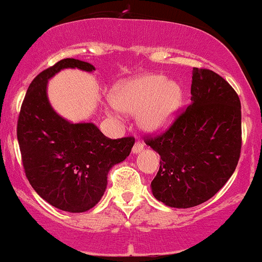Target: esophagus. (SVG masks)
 <instances>
[{
	"label": "esophagus",
	"instance_id": "1",
	"mask_svg": "<svg viewBox=\"0 0 262 262\" xmlns=\"http://www.w3.org/2000/svg\"><path fill=\"white\" fill-rule=\"evenodd\" d=\"M143 149H144V145H143V143H141V141H135V144H134V146H133V154H138V152H140V151H143Z\"/></svg>",
	"mask_w": 262,
	"mask_h": 262
}]
</instances>
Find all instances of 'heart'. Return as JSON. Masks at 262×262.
Listing matches in <instances>:
<instances>
[{
    "mask_svg": "<svg viewBox=\"0 0 262 262\" xmlns=\"http://www.w3.org/2000/svg\"><path fill=\"white\" fill-rule=\"evenodd\" d=\"M183 91L176 81L150 74L119 83L113 89L112 102L124 112H139V121L147 130H159L174 117Z\"/></svg>",
    "mask_w": 262,
    "mask_h": 262,
    "instance_id": "1",
    "label": "heart"
}]
</instances>
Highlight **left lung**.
I'll return each mask as SVG.
<instances>
[{
  "instance_id": "left-lung-1",
  "label": "left lung",
  "mask_w": 262,
  "mask_h": 262,
  "mask_svg": "<svg viewBox=\"0 0 262 262\" xmlns=\"http://www.w3.org/2000/svg\"><path fill=\"white\" fill-rule=\"evenodd\" d=\"M191 103L160 134L144 141L161 157L151 182L154 196L167 206L188 209L205 203L231 178L242 150L238 94L221 75L194 68Z\"/></svg>"
}]
</instances>
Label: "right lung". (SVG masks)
I'll return each instance as SVG.
<instances>
[{"label": "right lung", "instance_id": "add662e5", "mask_svg": "<svg viewBox=\"0 0 262 262\" xmlns=\"http://www.w3.org/2000/svg\"><path fill=\"white\" fill-rule=\"evenodd\" d=\"M63 68L95 69L88 62L64 58L37 74L21 103L17 138L34 190L59 210L84 212L102 198L110 168L127 159L135 139H110L93 123L73 124L59 117L47 100L46 84Z\"/></svg>", "mask_w": 262, "mask_h": 262}]
</instances>
